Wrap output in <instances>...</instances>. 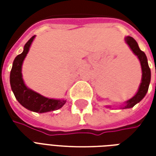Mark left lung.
Instances as JSON below:
<instances>
[{"mask_svg": "<svg viewBox=\"0 0 156 156\" xmlns=\"http://www.w3.org/2000/svg\"><path fill=\"white\" fill-rule=\"evenodd\" d=\"M125 41L129 46V48H131L133 52L140 59L141 68H142V81H141L140 86V88L138 90L137 94L134 95L133 98H130L129 100H128L126 102L125 106L123 107V108H129L134 107V105L140 101L141 99L144 98L145 94H146L148 88H149V85H150V83H151V68H149V65H148L146 55H145L144 51H141L140 49L137 41L131 37H125Z\"/></svg>", "mask_w": 156, "mask_h": 156, "instance_id": "left-lung-1", "label": "left lung"}]
</instances>
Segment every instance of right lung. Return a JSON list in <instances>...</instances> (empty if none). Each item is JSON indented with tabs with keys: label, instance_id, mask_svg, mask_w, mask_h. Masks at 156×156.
Here are the masks:
<instances>
[{
	"label": "right lung",
	"instance_id": "right-lung-1",
	"mask_svg": "<svg viewBox=\"0 0 156 156\" xmlns=\"http://www.w3.org/2000/svg\"><path fill=\"white\" fill-rule=\"evenodd\" d=\"M35 36L32 37L24 46V50L17 55L13 62L10 74V83L16 98L21 105L29 110L37 113H46L53 111L62 108L66 100H58L45 98L37 93L32 91L24 84L22 77V65L24 58L27 54L30 46Z\"/></svg>",
	"mask_w": 156,
	"mask_h": 156
}]
</instances>
